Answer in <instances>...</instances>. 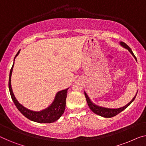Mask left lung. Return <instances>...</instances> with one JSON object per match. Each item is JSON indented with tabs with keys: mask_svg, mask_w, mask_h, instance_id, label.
<instances>
[{
	"mask_svg": "<svg viewBox=\"0 0 146 146\" xmlns=\"http://www.w3.org/2000/svg\"><path fill=\"white\" fill-rule=\"evenodd\" d=\"M120 44L121 46H123L124 48H125L129 50V51L132 54V55L133 56L134 58L136 60V56H134V54L133 52H132L131 48H130L129 46L126 44V43L123 42H121ZM136 94H137V93H136ZM136 94L135 96L134 97V98L132 99V100L127 104V105L124 106L123 108H118V109H109V108H104L102 107H99V106H96L95 104H93L92 102L90 101V100L89 99V98L88 97V96H87L86 93L84 92V96H85V97H86L87 104H88L89 108L90 109V110H92V111L94 112V113L98 115H100V116H102V117H106V118H110V117H115V116H116L117 115L120 113L121 111H123L124 110H125V109L127 108L128 106H129L130 105V104H131L132 102L134 100V99H135V98L136 96Z\"/></svg>",
	"mask_w": 146,
	"mask_h": 146,
	"instance_id": "8db88e82",
	"label": "left lung"
}]
</instances>
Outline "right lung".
<instances>
[{
	"mask_svg": "<svg viewBox=\"0 0 146 146\" xmlns=\"http://www.w3.org/2000/svg\"><path fill=\"white\" fill-rule=\"evenodd\" d=\"M19 53V50L17 52V54L15 56V58L18 55ZM14 64L12 68L10 71V76H9V81H8V86H9V90L10 93L11 98H12L13 102L16 106L19 111L22 113L25 117L27 119H30L31 121L37 122V123H51L53 122L57 121L60 117L62 116L63 113H64L65 109H66V100L67 98V90L60 91L56 94L55 99L52 105L47 109L41 111H33L29 110L21 106L20 104L17 102V100L15 98L14 94H13L12 87H11V76H12V69L14 67Z\"/></svg>",
	"mask_w": 146,
	"mask_h": 146,
	"instance_id": "right-lung-1",
	"label": "right lung"
}]
</instances>
